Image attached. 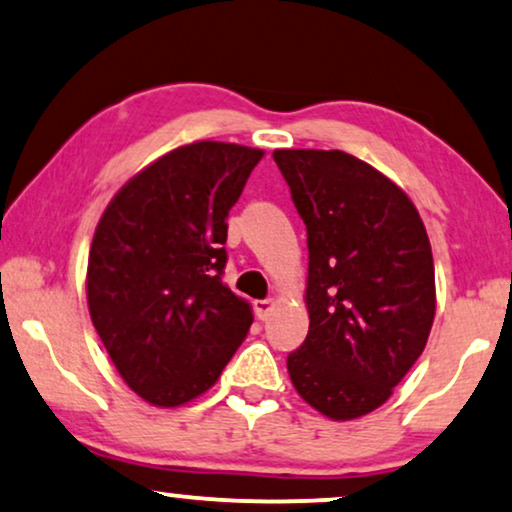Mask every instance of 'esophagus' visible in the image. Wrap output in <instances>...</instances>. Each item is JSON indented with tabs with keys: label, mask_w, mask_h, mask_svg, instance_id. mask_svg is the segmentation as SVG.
Instances as JSON below:
<instances>
[{
	"label": "esophagus",
	"mask_w": 512,
	"mask_h": 512,
	"mask_svg": "<svg viewBox=\"0 0 512 512\" xmlns=\"http://www.w3.org/2000/svg\"><path fill=\"white\" fill-rule=\"evenodd\" d=\"M276 302L274 299H257V302H252V309H255V316L260 320H267L269 313L274 311Z\"/></svg>",
	"instance_id": "34e87169"
}]
</instances>
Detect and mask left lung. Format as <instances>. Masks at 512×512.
Segmentation results:
<instances>
[{
	"mask_svg": "<svg viewBox=\"0 0 512 512\" xmlns=\"http://www.w3.org/2000/svg\"><path fill=\"white\" fill-rule=\"evenodd\" d=\"M274 161L309 245V335L288 356L292 386L327 419L365 417L431 335V241L410 196L370 163L339 149H276Z\"/></svg>",
	"mask_w": 512,
	"mask_h": 512,
	"instance_id": "left-lung-1",
	"label": "left lung"
}]
</instances>
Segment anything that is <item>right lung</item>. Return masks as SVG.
Listing matches in <instances>:
<instances>
[{
	"instance_id": "1",
	"label": "right lung",
	"mask_w": 512,
	"mask_h": 512,
	"mask_svg": "<svg viewBox=\"0 0 512 512\" xmlns=\"http://www.w3.org/2000/svg\"><path fill=\"white\" fill-rule=\"evenodd\" d=\"M262 149L199 140L114 194L88 252L86 299L114 367L156 407H180L220 379L252 325L222 283L227 217Z\"/></svg>"
}]
</instances>
